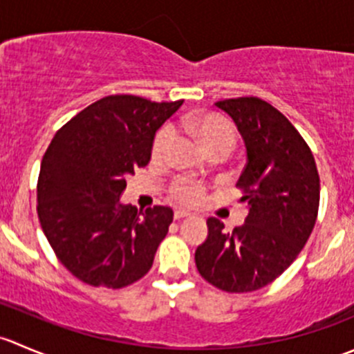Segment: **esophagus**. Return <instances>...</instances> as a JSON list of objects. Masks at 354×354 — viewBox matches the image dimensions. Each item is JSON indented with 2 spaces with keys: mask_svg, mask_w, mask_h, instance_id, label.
<instances>
[{
  "mask_svg": "<svg viewBox=\"0 0 354 354\" xmlns=\"http://www.w3.org/2000/svg\"><path fill=\"white\" fill-rule=\"evenodd\" d=\"M190 216H192V214L187 212V210H181V209L174 210V219H176V221L185 219V217H190Z\"/></svg>",
  "mask_w": 354,
  "mask_h": 354,
  "instance_id": "esophagus-1",
  "label": "esophagus"
}]
</instances>
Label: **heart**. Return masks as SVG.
Listing matches in <instances>:
<instances>
[{"instance_id": "b5f03b06", "label": "heart", "mask_w": 354, "mask_h": 354, "mask_svg": "<svg viewBox=\"0 0 354 354\" xmlns=\"http://www.w3.org/2000/svg\"><path fill=\"white\" fill-rule=\"evenodd\" d=\"M183 130L203 149L207 156L230 154L236 142V133L230 120L217 113H194L181 121ZM174 140V133L169 127H162L157 131L152 144V159H164ZM171 197L183 205H198L205 198V187L188 178H180L171 187Z\"/></svg>"}]
</instances>
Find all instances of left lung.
I'll use <instances>...</instances> for the list:
<instances>
[{"instance_id":"obj_1","label":"left lung","mask_w":354,"mask_h":354,"mask_svg":"<svg viewBox=\"0 0 354 354\" xmlns=\"http://www.w3.org/2000/svg\"><path fill=\"white\" fill-rule=\"evenodd\" d=\"M243 137L246 164L236 187L248 205L245 224L231 233L207 219L205 241L195 250L200 276L227 292L267 286L292 263L312 234L320 180L312 151L283 113L259 97L216 102Z\"/></svg>"}]
</instances>
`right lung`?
<instances>
[{
  "label": "right lung",
  "instance_id": "1",
  "mask_svg": "<svg viewBox=\"0 0 354 354\" xmlns=\"http://www.w3.org/2000/svg\"><path fill=\"white\" fill-rule=\"evenodd\" d=\"M183 101L108 95L56 131L41 162L37 214L59 262L91 286L120 289L151 270L169 207L121 203L128 174L151 160L156 131Z\"/></svg>",
  "mask_w": 354,
  "mask_h": 354
}]
</instances>
